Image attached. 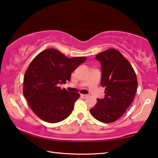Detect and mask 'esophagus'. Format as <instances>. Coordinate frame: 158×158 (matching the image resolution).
I'll return each mask as SVG.
<instances>
[{
	"label": "esophagus",
	"instance_id": "34e87169",
	"mask_svg": "<svg viewBox=\"0 0 158 158\" xmlns=\"http://www.w3.org/2000/svg\"><path fill=\"white\" fill-rule=\"evenodd\" d=\"M81 97L82 98H83V99H85V98H87V97H88V95L87 94H81Z\"/></svg>",
	"mask_w": 158,
	"mask_h": 158
}]
</instances>
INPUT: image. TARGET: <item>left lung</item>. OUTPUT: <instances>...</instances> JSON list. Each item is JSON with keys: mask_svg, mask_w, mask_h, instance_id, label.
Listing matches in <instances>:
<instances>
[{"mask_svg": "<svg viewBox=\"0 0 158 158\" xmlns=\"http://www.w3.org/2000/svg\"><path fill=\"white\" fill-rule=\"evenodd\" d=\"M102 64L101 85L105 97L97 99L90 109L92 115L104 123H113L126 112L135 97L138 82L129 61L115 49H108L96 55Z\"/></svg>", "mask_w": 158, "mask_h": 158, "instance_id": "obj_1", "label": "left lung"}]
</instances>
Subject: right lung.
I'll return each instance as SVG.
<instances>
[{"instance_id":"add662e5","label":"right lung","mask_w":158,"mask_h":158,"mask_svg":"<svg viewBox=\"0 0 158 158\" xmlns=\"http://www.w3.org/2000/svg\"><path fill=\"white\" fill-rule=\"evenodd\" d=\"M86 59L84 56L68 58L52 48L33 59L25 72L23 94L38 118L56 123L71 115L80 94L61 89L59 85L71 81L72 72Z\"/></svg>"}]
</instances>
